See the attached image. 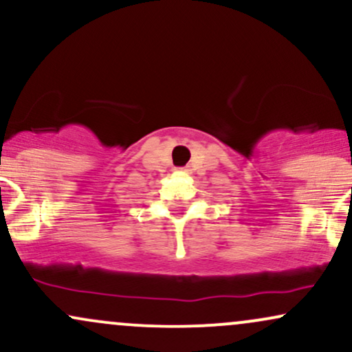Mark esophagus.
<instances>
[{"mask_svg":"<svg viewBox=\"0 0 352 352\" xmlns=\"http://www.w3.org/2000/svg\"><path fill=\"white\" fill-rule=\"evenodd\" d=\"M177 172H182V173H187L188 168H177Z\"/></svg>","mask_w":352,"mask_h":352,"instance_id":"obj_1","label":"esophagus"}]
</instances>
